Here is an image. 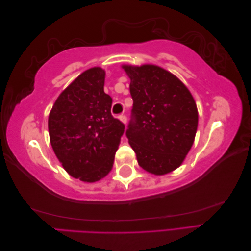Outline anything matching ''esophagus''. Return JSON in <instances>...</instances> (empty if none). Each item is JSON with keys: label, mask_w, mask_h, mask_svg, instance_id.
I'll return each instance as SVG.
<instances>
[{"label": "esophagus", "mask_w": 251, "mask_h": 251, "mask_svg": "<svg viewBox=\"0 0 251 251\" xmlns=\"http://www.w3.org/2000/svg\"><path fill=\"white\" fill-rule=\"evenodd\" d=\"M118 118L121 120V123H124L125 125H126V120H127V118H126V115H120Z\"/></svg>", "instance_id": "34e87169"}]
</instances>
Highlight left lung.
I'll use <instances>...</instances> for the list:
<instances>
[{
  "instance_id": "8db88e82",
  "label": "left lung",
  "mask_w": 251,
  "mask_h": 251,
  "mask_svg": "<svg viewBox=\"0 0 251 251\" xmlns=\"http://www.w3.org/2000/svg\"><path fill=\"white\" fill-rule=\"evenodd\" d=\"M131 79V120L126 132L138 164L154 175L181 165L198 127V110L188 89L155 65L123 66Z\"/></svg>"
}]
</instances>
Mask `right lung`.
Instances as JSON below:
<instances>
[{"instance_id":"add662e5","label":"right lung","mask_w":251,"mask_h":251,"mask_svg":"<svg viewBox=\"0 0 251 251\" xmlns=\"http://www.w3.org/2000/svg\"><path fill=\"white\" fill-rule=\"evenodd\" d=\"M104 75L100 67L82 72L60 93L49 114L53 151L68 174L85 182L110 173L125 132V125L111 114Z\"/></svg>"}]
</instances>
